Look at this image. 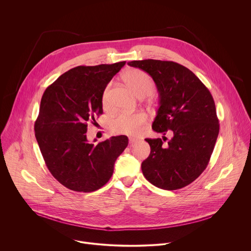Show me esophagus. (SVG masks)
<instances>
[{
	"mask_svg": "<svg viewBox=\"0 0 251 251\" xmlns=\"http://www.w3.org/2000/svg\"><path fill=\"white\" fill-rule=\"evenodd\" d=\"M137 142H138L137 138H133V137L129 138V144L130 145H133V144H135V143H137Z\"/></svg>",
	"mask_w": 251,
	"mask_h": 251,
	"instance_id": "obj_1",
	"label": "esophagus"
}]
</instances>
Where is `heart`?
I'll return each mask as SVG.
<instances>
[{
	"mask_svg": "<svg viewBox=\"0 0 251 251\" xmlns=\"http://www.w3.org/2000/svg\"><path fill=\"white\" fill-rule=\"evenodd\" d=\"M126 84L139 97H144L151 94L155 89V83L151 76L141 69H130L123 76ZM101 102L104 107L108 105V86L101 96ZM147 121V114L144 112L136 113H120L110 120V129L113 133L123 135L140 134Z\"/></svg>",
	"mask_w": 251,
	"mask_h": 251,
	"instance_id": "1",
	"label": "heart"
}]
</instances>
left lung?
<instances>
[{
	"instance_id": "left-lung-1",
	"label": "left lung",
	"mask_w": 251,
	"mask_h": 251,
	"mask_svg": "<svg viewBox=\"0 0 251 251\" xmlns=\"http://www.w3.org/2000/svg\"><path fill=\"white\" fill-rule=\"evenodd\" d=\"M128 65L146 71L160 98L152 128L164 136L145 139L151 153L141 165L143 175L157 188L182 189L204 171L216 145L220 124L213 98L194 73L176 62L144 59ZM167 132L172 138L166 142Z\"/></svg>"
}]
</instances>
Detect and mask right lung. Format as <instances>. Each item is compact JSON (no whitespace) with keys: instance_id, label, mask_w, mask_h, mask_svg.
Segmentation results:
<instances>
[{"instance_id":"1","label":"right lung","mask_w":251,"mask_h":251,"mask_svg":"<svg viewBox=\"0 0 251 251\" xmlns=\"http://www.w3.org/2000/svg\"><path fill=\"white\" fill-rule=\"evenodd\" d=\"M125 63L71 68L42 97L34 123L35 138L48 169L69 190L90 193L103 187L110 180L116 159L128 145L124 135L97 145L86 137L87 123L95 122L94 117L103 112L104 89Z\"/></svg>"}]
</instances>
